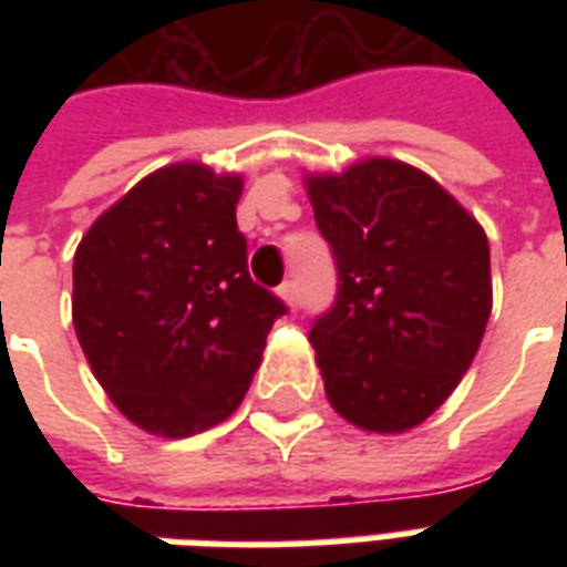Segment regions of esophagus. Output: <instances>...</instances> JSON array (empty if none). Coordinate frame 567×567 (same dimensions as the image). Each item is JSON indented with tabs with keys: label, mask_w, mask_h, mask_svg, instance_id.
<instances>
[{
	"label": "esophagus",
	"mask_w": 567,
	"mask_h": 567,
	"mask_svg": "<svg viewBox=\"0 0 567 567\" xmlns=\"http://www.w3.org/2000/svg\"><path fill=\"white\" fill-rule=\"evenodd\" d=\"M279 295H282V300L288 303V307H297V303H300V291H297L295 279H288V282L279 288Z\"/></svg>",
	"instance_id": "obj_1"
}]
</instances>
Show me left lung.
I'll return each mask as SVG.
<instances>
[{
  "mask_svg": "<svg viewBox=\"0 0 567 567\" xmlns=\"http://www.w3.org/2000/svg\"><path fill=\"white\" fill-rule=\"evenodd\" d=\"M307 190L337 264L333 307L309 331L328 401L364 431L416 427L486 331V234L431 175L389 157L309 175Z\"/></svg>",
  "mask_w": 567,
  "mask_h": 567,
  "instance_id": "8db88e82",
  "label": "left lung"
}]
</instances>
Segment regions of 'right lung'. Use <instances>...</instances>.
<instances>
[{"label":"right lung","mask_w":567,"mask_h":567,"mask_svg":"<svg viewBox=\"0 0 567 567\" xmlns=\"http://www.w3.org/2000/svg\"><path fill=\"white\" fill-rule=\"evenodd\" d=\"M239 175L173 163L142 178L81 239L72 321L93 377L133 425L190 437L243 404L272 321L236 227Z\"/></svg>","instance_id":"right-lung-1"}]
</instances>
